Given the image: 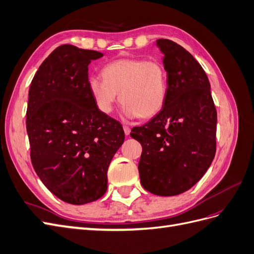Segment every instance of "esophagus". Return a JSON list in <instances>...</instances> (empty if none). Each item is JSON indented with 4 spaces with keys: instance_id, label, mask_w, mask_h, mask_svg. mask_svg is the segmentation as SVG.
Wrapping results in <instances>:
<instances>
[{
    "instance_id": "obj_1",
    "label": "esophagus",
    "mask_w": 254,
    "mask_h": 254,
    "mask_svg": "<svg viewBox=\"0 0 254 254\" xmlns=\"http://www.w3.org/2000/svg\"><path fill=\"white\" fill-rule=\"evenodd\" d=\"M123 129H124V132L126 135H129L130 134V127L127 126V125H124L123 126Z\"/></svg>"
}]
</instances>
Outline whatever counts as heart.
<instances>
[{"instance_id":"b5f03b06","label":"heart","mask_w":254,"mask_h":254,"mask_svg":"<svg viewBox=\"0 0 254 254\" xmlns=\"http://www.w3.org/2000/svg\"><path fill=\"white\" fill-rule=\"evenodd\" d=\"M102 74L103 77L88 78L89 92L101 112H112L119 93L123 113L127 118H151L163 109L168 94V76L161 61L118 59L106 64Z\"/></svg>"}]
</instances>
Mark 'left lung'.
Returning a JSON list of instances; mask_svg holds the SVG:
<instances>
[{
    "instance_id": "1",
    "label": "left lung",
    "mask_w": 254,
    "mask_h": 254,
    "mask_svg": "<svg viewBox=\"0 0 254 254\" xmlns=\"http://www.w3.org/2000/svg\"><path fill=\"white\" fill-rule=\"evenodd\" d=\"M168 76L166 103L131 130L142 145V187L158 196L184 193L202 178L216 152L217 112L202 66L181 45L158 39Z\"/></svg>"
}]
</instances>
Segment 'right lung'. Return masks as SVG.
Segmentation results:
<instances>
[{
	"label": "right lung",
	"instance_id": "1",
	"mask_svg": "<svg viewBox=\"0 0 254 254\" xmlns=\"http://www.w3.org/2000/svg\"><path fill=\"white\" fill-rule=\"evenodd\" d=\"M102 56L60 45L38 68L28 92L34 170L50 191L71 204L106 193L109 164L125 139L122 125L97 109L88 89V65Z\"/></svg>",
	"mask_w": 254,
	"mask_h": 254
}]
</instances>
